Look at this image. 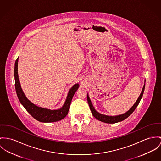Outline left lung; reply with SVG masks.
I'll return each instance as SVG.
<instances>
[{
    "label": "left lung",
    "mask_w": 161,
    "mask_h": 161,
    "mask_svg": "<svg viewBox=\"0 0 161 161\" xmlns=\"http://www.w3.org/2000/svg\"><path fill=\"white\" fill-rule=\"evenodd\" d=\"M145 85H144V86L143 87V89H142V92H141V94H140V95L138 99H137L136 102L135 104L132 106V107L129 111H127V112L125 113L124 114L119 115V116H106V115H103V114H100L98 112H97V111L95 110L94 107L92 106V103H91V100H90V99H89V96H87V102H88V104H89L90 110H91V111L92 112V115H93L94 117L96 118L97 119H98V120L102 121V122L105 123L113 124V123H118V122H120V121H123L125 119H126L127 118H128V117L134 111V110H136V107L138 106V105L139 103H140V100L142 98V96H143V92H144V90H145Z\"/></svg>",
    "instance_id": "8db88e82"
}]
</instances>
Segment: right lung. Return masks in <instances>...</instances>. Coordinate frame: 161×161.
<instances>
[{
    "label": "right lung",
    "instance_id": "add662e5",
    "mask_svg": "<svg viewBox=\"0 0 161 161\" xmlns=\"http://www.w3.org/2000/svg\"><path fill=\"white\" fill-rule=\"evenodd\" d=\"M18 58L15 61L14 69L15 89L19 102L23 105L25 110L36 120L43 123L56 122L60 121L63 118H64L68 114L73 96L74 95L75 92L78 88L79 85H75L69 91L66 101L64 106L61 109L57 110H50L48 109L38 107L27 100L25 96V94L23 93V91H22V89L21 88V85L18 75Z\"/></svg>",
    "mask_w": 161,
    "mask_h": 161
}]
</instances>
